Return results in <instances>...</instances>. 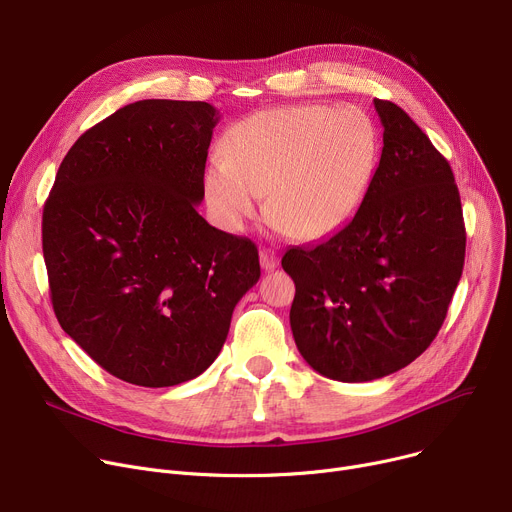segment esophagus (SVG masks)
<instances>
[{
    "label": "esophagus",
    "instance_id": "1",
    "mask_svg": "<svg viewBox=\"0 0 512 512\" xmlns=\"http://www.w3.org/2000/svg\"><path fill=\"white\" fill-rule=\"evenodd\" d=\"M259 259H261V267L267 271V269H276L278 263H280V257L276 251L271 249H261L259 251Z\"/></svg>",
    "mask_w": 512,
    "mask_h": 512
}]
</instances>
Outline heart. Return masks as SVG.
Returning a JSON list of instances; mask_svg holds the SVG:
<instances>
[{
    "label": "heart",
    "instance_id": "1",
    "mask_svg": "<svg viewBox=\"0 0 512 512\" xmlns=\"http://www.w3.org/2000/svg\"><path fill=\"white\" fill-rule=\"evenodd\" d=\"M224 154L208 164L203 187L226 226L243 228L269 195L271 220L296 241H317L362 206L381 138L362 109L302 105L243 119L228 133Z\"/></svg>",
    "mask_w": 512,
    "mask_h": 512
}]
</instances>
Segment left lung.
<instances>
[{
    "label": "left lung",
    "instance_id": "obj_1",
    "mask_svg": "<svg viewBox=\"0 0 512 512\" xmlns=\"http://www.w3.org/2000/svg\"><path fill=\"white\" fill-rule=\"evenodd\" d=\"M383 152L356 216L327 241L292 247L282 267L296 294L298 352L342 383L387 377L414 362L445 323L465 261L453 170L391 100L374 98Z\"/></svg>",
    "mask_w": 512,
    "mask_h": 512
}]
</instances>
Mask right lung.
<instances>
[{"label":"right lung","mask_w":512,"mask_h":512,"mask_svg":"<svg viewBox=\"0 0 512 512\" xmlns=\"http://www.w3.org/2000/svg\"><path fill=\"white\" fill-rule=\"evenodd\" d=\"M218 119L201 100L131 102L80 135L45 201L55 317L125 383L199 377L261 276L255 243L197 214Z\"/></svg>","instance_id":"obj_1"}]
</instances>
